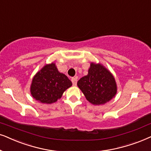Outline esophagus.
<instances>
[{
  "mask_svg": "<svg viewBox=\"0 0 151 151\" xmlns=\"http://www.w3.org/2000/svg\"><path fill=\"white\" fill-rule=\"evenodd\" d=\"M71 81H72V83H73V85L76 86V84H77V78H72Z\"/></svg>",
  "mask_w": 151,
  "mask_h": 151,
  "instance_id": "34e87169",
  "label": "esophagus"
}]
</instances>
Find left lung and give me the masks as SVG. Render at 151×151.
Here are the masks:
<instances>
[{
    "label": "left lung",
    "mask_w": 151,
    "mask_h": 151,
    "mask_svg": "<svg viewBox=\"0 0 151 151\" xmlns=\"http://www.w3.org/2000/svg\"><path fill=\"white\" fill-rule=\"evenodd\" d=\"M77 85L86 99L94 105L105 104L117 93L114 76L101 63L91 62L88 74L78 80Z\"/></svg>",
    "instance_id": "left-lung-1"
}]
</instances>
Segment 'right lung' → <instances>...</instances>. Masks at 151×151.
<instances>
[{
  "label": "right lung",
  "mask_w": 151,
  "mask_h": 151,
  "mask_svg": "<svg viewBox=\"0 0 151 151\" xmlns=\"http://www.w3.org/2000/svg\"><path fill=\"white\" fill-rule=\"evenodd\" d=\"M72 86L65 74L58 71L55 63L44 65L32 78L30 93L41 103L51 104L61 99L62 94Z\"/></svg>",
  "instance_id": "right-lung-1"
}]
</instances>
